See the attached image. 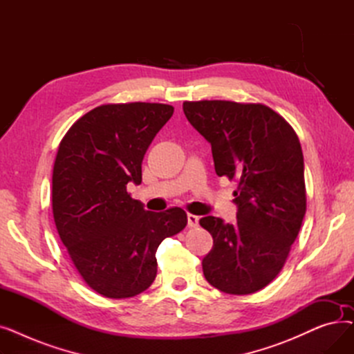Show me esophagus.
<instances>
[{
    "label": "esophagus",
    "mask_w": 354,
    "mask_h": 354,
    "mask_svg": "<svg viewBox=\"0 0 354 354\" xmlns=\"http://www.w3.org/2000/svg\"><path fill=\"white\" fill-rule=\"evenodd\" d=\"M198 224H199V216L188 214V225L191 228H195V227H198Z\"/></svg>",
    "instance_id": "1"
}]
</instances>
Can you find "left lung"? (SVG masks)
<instances>
[{
    "instance_id": "1",
    "label": "left lung",
    "mask_w": 354,
    "mask_h": 354,
    "mask_svg": "<svg viewBox=\"0 0 354 354\" xmlns=\"http://www.w3.org/2000/svg\"><path fill=\"white\" fill-rule=\"evenodd\" d=\"M183 113L211 143L216 175L238 180L234 224L216 216L199 221L214 238L203 275L224 292L252 294L281 271L306 215L300 140L259 103L185 102Z\"/></svg>"
}]
</instances>
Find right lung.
<instances>
[{"label": "right lung", "instance_id": "add662e5", "mask_svg": "<svg viewBox=\"0 0 354 354\" xmlns=\"http://www.w3.org/2000/svg\"><path fill=\"white\" fill-rule=\"evenodd\" d=\"M174 115L162 103L103 104L74 123L53 169V215L73 264L96 292L129 299L158 272L156 250L187 227V212L146 211L130 198L149 145Z\"/></svg>", "mask_w": 354, "mask_h": 354}]
</instances>
